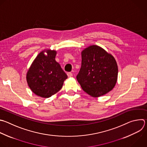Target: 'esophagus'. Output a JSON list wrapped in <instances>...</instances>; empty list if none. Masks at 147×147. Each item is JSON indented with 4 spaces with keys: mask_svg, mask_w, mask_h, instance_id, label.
Instances as JSON below:
<instances>
[{
    "mask_svg": "<svg viewBox=\"0 0 147 147\" xmlns=\"http://www.w3.org/2000/svg\"><path fill=\"white\" fill-rule=\"evenodd\" d=\"M67 76H68L69 77H71L73 76V74H72L71 73H70V72L67 73Z\"/></svg>",
    "mask_w": 147,
    "mask_h": 147,
    "instance_id": "34e87169",
    "label": "esophagus"
}]
</instances>
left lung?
<instances>
[{
    "label": "left lung",
    "instance_id": "left-lung-1",
    "mask_svg": "<svg viewBox=\"0 0 147 147\" xmlns=\"http://www.w3.org/2000/svg\"><path fill=\"white\" fill-rule=\"evenodd\" d=\"M81 67L77 80L84 92L97 97L111 91L118 77L114 57L99 46L93 45L81 53Z\"/></svg>",
    "mask_w": 147,
    "mask_h": 147
}]
</instances>
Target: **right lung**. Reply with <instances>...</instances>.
<instances>
[{"label": "right lung", "instance_id": "add662e5", "mask_svg": "<svg viewBox=\"0 0 147 147\" xmlns=\"http://www.w3.org/2000/svg\"><path fill=\"white\" fill-rule=\"evenodd\" d=\"M41 52L36 58L26 74V80L31 90L36 95L48 98L62 87L67 74L56 62L54 50Z\"/></svg>", "mask_w": 147, "mask_h": 147}]
</instances>
